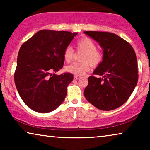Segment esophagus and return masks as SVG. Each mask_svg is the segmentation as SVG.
Here are the masks:
<instances>
[{
    "mask_svg": "<svg viewBox=\"0 0 150 150\" xmlns=\"http://www.w3.org/2000/svg\"><path fill=\"white\" fill-rule=\"evenodd\" d=\"M80 78H81V77L78 76H74V80H79Z\"/></svg>",
    "mask_w": 150,
    "mask_h": 150,
    "instance_id": "34e87169",
    "label": "esophagus"
}]
</instances>
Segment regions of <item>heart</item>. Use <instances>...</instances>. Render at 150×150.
I'll return each instance as SVG.
<instances>
[{
  "instance_id": "1",
  "label": "heart",
  "mask_w": 150,
  "mask_h": 150,
  "mask_svg": "<svg viewBox=\"0 0 150 150\" xmlns=\"http://www.w3.org/2000/svg\"><path fill=\"white\" fill-rule=\"evenodd\" d=\"M78 53H82L80 56L81 63H75L65 67L67 72L75 76L85 75L91 67H96L103 60V52L96 48V44L93 40L87 37H84L78 41L76 44ZM76 53L73 48L67 46L63 51V59L66 63H70L74 60Z\"/></svg>"
}]
</instances>
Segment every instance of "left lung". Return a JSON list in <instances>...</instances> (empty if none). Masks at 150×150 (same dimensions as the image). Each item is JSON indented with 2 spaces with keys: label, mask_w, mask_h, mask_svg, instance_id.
Instances as JSON below:
<instances>
[{
  "label": "left lung",
  "mask_w": 150,
  "mask_h": 150,
  "mask_svg": "<svg viewBox=\"0 0 150 150\" xmlns=\"http://www.w3.org/2000/svg\"><path fill=\"white\" fill-rule=\"evenodd\" d=\"M103 49V60L91 76L84 95L100 110H111L126 102L138 82V65L134 49L128 42L108 32L85 31Z\"/></svg>",
  "instance_id": "1"
}]
</instances>
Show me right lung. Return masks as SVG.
Masks as SVG:
<instances>
[{
	"instance_id": "obj_1",
	"label": "right lung",
	"mask_w": 150,
	"mask_h": 150,
	"mask_svg": "<svg viewBox=\"0 0 150 150\" xmlns=\"http://www.w3.org/2000/svg\"><path fill=\"white\" fill-rule=\"evenodd\" d=\"M77 34L42 30L20 47L14 81L22 100L32 110L49 112L64 101L73 74L54 73L63 67V51Z\"/></svg>"
}]
</instances>
